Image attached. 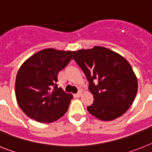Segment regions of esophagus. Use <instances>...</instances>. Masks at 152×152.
<instances>
[{"label": "esophagus", "mask_w": 152, "mask_h": 152, "mask_svg": "<svg viewBox=\"0 0 152 152\" xmlns=\"http://www.w3.org/2000/svg\"><path fill=\"white\" fill-rule=\"evenodd\" d=\"M81 94H82V91H78V92L77 93V96H81Z\"/></svg>", "instance_id": "1"}]
</instances>
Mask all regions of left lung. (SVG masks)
<instances>
[{
	"label": "left lung",
	"instance_id": "8db88e82",
	"mask_svg": "<svg viewBox=\"0 0 152 152\" xmlns=\"http://www.w3.org/2000/svg\"><path fill=\"white\" fill-rule=\"evenodd\" d=\"M73 58L89 81L94 103L87 109L91 115L111 121L128 110L136 96L138 80L125 58L105 47L94 46L77 51Z\"/></svg>",
	"mask_w": 152,
	"mask_h": 152
}]
</instances>
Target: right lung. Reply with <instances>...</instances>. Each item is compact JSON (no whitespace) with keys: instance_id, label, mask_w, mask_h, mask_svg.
Returning a JSON list of instances; mask_svg holds the SVG:
<instances>
[{"instance_id":"right-lung-1","label":"right lung","mask_w":152,"mask_h":152,"mask_svg":"<svg viewBox=\"0 0 152 152\" xmlns=\"http://www.w3.org/2000/svg\"><path fill=\"white\" fill-rule=\"evenodd\" d=\"M75 51L45 49L23 63L16 77L15 94L19 107L26 116L49 123L66 113L73 96L58 88L56 82L58 72L68 65Z\"/></svg>"}]
</instances>
